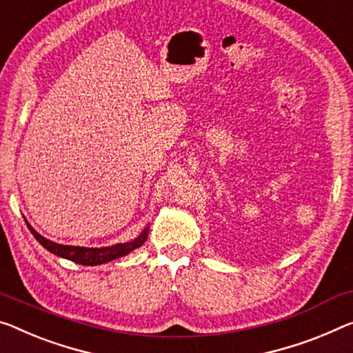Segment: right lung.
<instances>
[{"label":"right lung","mask_w":353,"mask_h":353,"mask_svg":"<svg viewBox=\"0 0 353 353\" xmlns=\"http://www.w3.org/2000/svg\"><path fill=\"white\" fill-rule=\"evenodd\" d=\"M26 225H28L30 232L34 235L36 240L39 241L41 245L47 249V251L53 252L58 257L72 260V262L80 263V265H90V267H93V265L107 263V262H110V260H115L118 257L126 256V254L132 252L134 249L142 246L146 241V238H148V227H146V229H143V232L140 233L135 240L128 241V243H117V245L107 246V248L66 246V245H58V243H55V241L47 240V238L39 235V233L32 229L28 222H26Z\"/></svg>","instance_id":"add662e5"}]
</instances>
